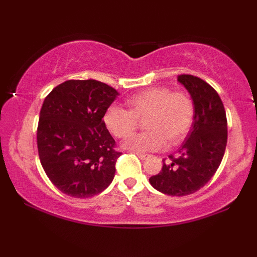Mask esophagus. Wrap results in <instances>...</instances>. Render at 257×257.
Returning <instances> with one entry per match:
<instances>
[{
    "mask_svg": "<svg viewBox=\"0 0 257 257\" xmlns=\"http://www.w3.org/2000/svg\"><path fill=\"white\" fill-rule=\"evenodd\" d=\"M136 155H137L138 158L141 159V160H145V159L147 158V156H149V155H147V154H144V153H136Z\"/></svg>",
    "mask_w": 257,
    "mask_h": 257,
    "instance_id": "esophagus-1",
    "label": "esophagus"
}]
</instances>
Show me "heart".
Instances as JSON below:
<instances>
[{"label": "heart", "mask_w": 257, "mask_h": 257, "mask_svg": "<svg viewBox=\"0 0 257 257\" xmlns=\"http://www.w3.org/2000/svg\"><path fill=\"white\" fill-rule=\"evenodd\" d=\"M128 110L111 105L103 121L113 136L127 138L136 130L138 120L144 121L147 132L134 135L123 147L136 152L162 151L169 144H180L187 137L195 118L193 99L185 92L165 86L151 87L127 99Z\"/></svg>", "instance_id": "heart-1"}]
</instances>
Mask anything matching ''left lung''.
I'll use <instances>...</instances> for the list:
<instances>
[{"label":"left lung","mask_w":257,"mask_h":257,"mask_svg":"<svg viewBox=\"0 0 257 257\" xmlns=\"http://www.w3.org/2000/svg\"><path fill=\"white\" fill-rule=\"evenodd\" d=\"M178 81L188 90L195 118L185 142L170 155L160 173L150 178L156 190L169 196H186L205 186L214 176L227 146V115L219 94L198 77L179 75Z\"/></svg>","instance_id":"8db88e82"}]
</instances>
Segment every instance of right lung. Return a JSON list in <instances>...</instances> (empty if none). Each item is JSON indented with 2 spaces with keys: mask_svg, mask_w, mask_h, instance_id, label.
Here are the masks:
<instances>
[{
  "mask_svg": "<svg viewBox=\"0 0 257 257\" xmlns=\"http://www.w3.org/2000/svg\"><path fill=\"white\" fill-rule=\"evenodd\" d=\"M119 93L104 82L67 80L43 103L38 155L56 188L76 198L102 193L111 184L121 152L103 121Z\"/></svg>",
  "mask_w": 257,
  "mask_h": 257,
  "instance_id": "right-lung-1",
  "label": "right lung"
}]
</instances>
